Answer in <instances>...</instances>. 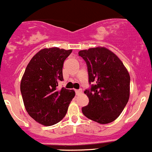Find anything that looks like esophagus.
<instances>
[{"mask_svg": "<svg viewBox=\"0 0 152 152\" xmlns=\"http://www.w3.org/2000/svg\"><path fill=\"white\" fill-rule=\"evenodd\" d=\"M75 92H76V95H79L80 93L81 92V89H77V90H75Z\"/></svg>", "mask_w": 152, "mask_h": 152, "instance_id": "1", "label": "esophagus"}]
</instances>
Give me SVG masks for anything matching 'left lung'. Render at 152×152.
<instances>
[{
    "instance_id": "8db88e82",
    "label": "left lung",
    "mask_w": 152,
    "mask_h": 152,
    "mask_svg": "<svg viewBox=\"0 0 152 152\" xmlns=\"http://www.w3.org/2000/svg\"><path fill=\"white\" fill-rule=\"evenodd\" d=\"M86 63L89 89L84 91L89 104L82 107L86 118L100 124L114 121L127 104L130 76L122 61L105 48L79 52Z\"/></svg>"
}]
</instances>
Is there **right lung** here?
Listing matches in <instances>:
<instances>
[{
  "instance_id": "right-lung-1",
  "label": "right lung",
  "mask_w": 152,
  "mask_h": 152,
  "mask_svg": "<svg viewBox=\"0 0 152 152\" xmlns=\"http://www.w3.org/2000/svg\"><path fill=\"white\" fill-rule=\"evenodd\" d=\"M72 50L58 48L41 50L31 59L21 81V93L29 115L44 126H53L61 121L75 96L73 90L58 89L63 81V66Z\"/></svg>"
}]
</instances>
